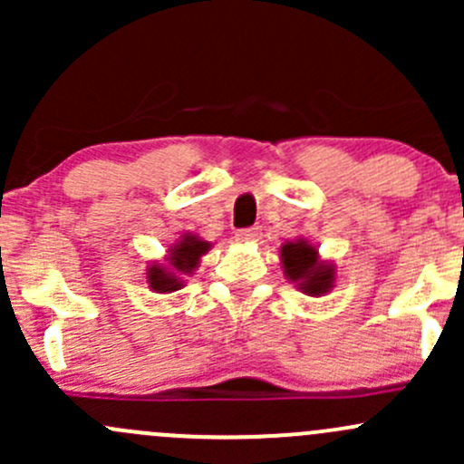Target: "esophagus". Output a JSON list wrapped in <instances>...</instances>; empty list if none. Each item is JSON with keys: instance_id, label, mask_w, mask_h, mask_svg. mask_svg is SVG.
I'll return each mask as SVG.
<instances>
[{"instance_id": "34e87169", "label": "esophagus", "mask_w": 464, "mask_h": 464, "mask_svg": "<svg viewBox=\"0 0 464 464\" xmlns=\"http://www.w3.org/2000/svg\"><path fill=\"white\" fill-rule=\"evenodd\" d=\"M258 237H261V227H246V230L237 232V241L241 243L258 241Z\"/></svg>"}]
</instances>
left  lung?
<instances>
[{
  "instance_id": "8db88e82",
  "label": "left lung",
  "mask_w": 464,
  "mask_h": 464,
  "mask_svg": "<svg viewBox=\"0 0 464 464\" xmlns=\"http://www.w3.org/2000/svg\"><path fill=\"white\" fill-rule=\"evenodd\" d=\"M281 266L287 281H292L307 296H323L334 287L336 267L323 261L316 246L307 238H294L281 246Z\"/></svg>"
}]
</instances>
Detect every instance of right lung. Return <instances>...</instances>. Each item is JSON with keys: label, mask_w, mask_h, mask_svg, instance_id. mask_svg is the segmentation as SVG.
Listing matches in <instances>:
<instances>
[{"label": "right lung", "mask_w": 464, "mask_h": 464, "mask_svg": "<svg viewBox=\"0 0 464 464\" xmlns=\"http://www.w3.org/2000/svg\"><path fill=\"white\" fill-rule=\"evenodd\" d=\"M212 247L210 241H203L198 234H181L174 246L166 254L163 263H152L148 267V285L159 294H170L186 285V276H192L201 263L203 254Z\"/></svg>", "instance_id": "obj_1"}]
</instances>
